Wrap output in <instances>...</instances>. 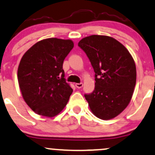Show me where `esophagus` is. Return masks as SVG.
I'll use <instances>...</instances> for the list:
<instances>
[{"mask_svg": "<svg viewBox=\"0 0 155 155\" xmlns=\"http://www.w3.org/2000/svg\"><path fill=\"white\" fill-rule=\"evenodd\" d=\"M76 87H77L78 89L81 88L83 87V83L82 82H80V83H76Z\"/></svg>", "mask_w": 155, "mask_h": 155, "instance_id": "1", "label": "esophagus"}]
</instances>
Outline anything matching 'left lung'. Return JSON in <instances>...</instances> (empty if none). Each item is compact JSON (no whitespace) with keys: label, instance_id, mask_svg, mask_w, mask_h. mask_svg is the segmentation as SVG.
<instances>
[{"label":"left lung","instance_id":"left-lung-1","mask_svg":"<svg viewBox=\"0 0 155 155\" xmlns=\"http://www.w3.org/2000/svg\"><path fill=\"white\" fill-rule=\"evenodd\" d=\"M78 45L95 73L94 91L84 94L91 110L102 120L115 118L127 107L133 95L137 81L133 58L110 37L91 35L80 40Z\"/></svg>","mask_w":155,"mask_h":155}]
</instances>
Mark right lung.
<instances>
[{
	"mask_svg": "<svg viewBox=\"0 0 155 155\" xmlns=\"http://www.w3.org/2000/svg\"><path fill=\"white\" fill-rule=\"evenodd\" d=\"M73 48L70 40L45 39L22 57L18 68V84L25 102L37 114L55 116L66 105L73 89L64 78L63 63Z\"/></svg>",
	"mask_w": 155,
	"mask_h": 155,
	"instance_id": "add662e5",
	"label": "right lung"
}]
</instances>
